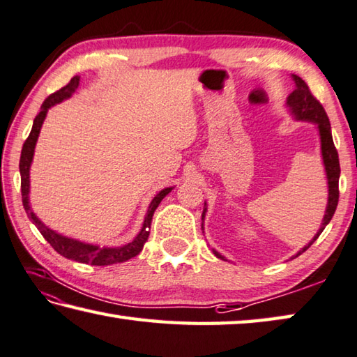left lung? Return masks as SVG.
<instances>
[{"label": "left lung", "instance_id": "1", "mask_svg": "<svg viewBox=\"0 0 357 357\" xmlns=\"http://www.w3.org/2000/svg\"><path fill=\"white\" fill-rule=\"evenodd\" d=\"M291 79L295 82V90L287 96V107L290 114L295 116V120L300 121H309L314 123L319 129V135H320V146H321V158H323V165H325V173H326V181H328V204H326V211L325 215H323L321 220V226L317 234L314 236L312 241H310L304 248L296 252V256H300L301 252L306 251L310 245H312L319 236L323 232V229L326 228V225L331 222V218L335 212L337 203H339V178H340V164H339V154H337V150L334 146L333 142V134H331V123H329L328 115L325 112V109L320 105V101L315 98V96L310 93V90L307 87V84L304 82L300 76L291 75ZM207 204L204 203V209H203V215H201V229L204 231V217L207 212ZM213 255H215L218 259L222 261H226V257L220 255L218 251L212 250ZM294 256V257H296ZM291 257V259H294Z\"/></svg>", "mask_w": 357, "mask_h": 357}]
</instances>
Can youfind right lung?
Returning a JSON list of instances; mask_svg holds the SVG:
<instances>
[{
  "instance_id": "right-lung-1",
  "label": "right lung",
  "mask_w": 357,
  "mask_h": 357,
  "mask_svg": "<svg viewBox=\"0 0 357 357\" xmlns=\"http://www.w3.org/2000/svg\"><path fill=\"white\" fill-rule=\"evenodd\" d=\"M77 87H79V76L71 77V81L67 84L66 87H62L61 90H57V92H54V93H51L48 98L43 101L40 112H38V115L34 119V123H32L31 134L23 144L22 156H20L23 206H24L26 213H28L29 220L37 226V229L40 231V234L45 237V241L53 246V248L59 252L61 256L71 259V261L90 264V265H112V264L126 262V261H129V259H132L134 256H137L142 251V248H144L145 242L148 241V236H150L153 213L158 209L160 201L173 190V187L162 189L159 193L154 195L150 206H148V211H146V215L144 220V225H142V229L139 231V234L134 237V241L126 243V245L115 246V248L79 242V241H76V238H70V237L57 234L56 231L50 229L48 226H45L42 223V220H38V217L34 212H32L31 206H29V168L32 164V158H34L36 144H37L38 134H40L45 116H47L50 107L59 105V102H62L63 100H68L70 96L76 92Z\"/></svg>"
}]
</instances>
